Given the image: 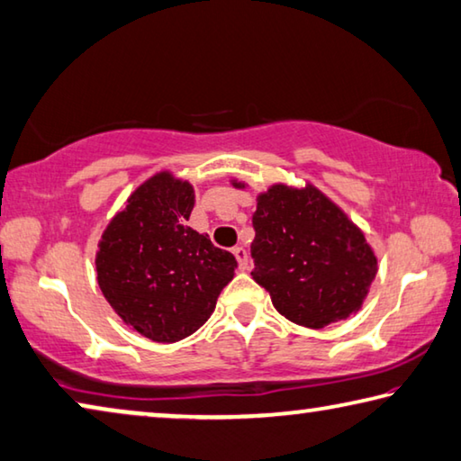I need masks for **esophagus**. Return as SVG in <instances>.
Segmentation results:
<instances>
[{"label":"esophagus","mask_w":461,"mask_h":461,"mask_svg":"<svg viewBox=\"0 0 461 461\" xmlns=\"http://www.w3.org/2000/svg\"><path fill=\"white\" fill-rule=\"evenodd\" d=\"M232 253H235L240 271H247L249 269V253H247V249L245 247H235V249H232Z\"/></svg>","instance_id":"obj_1"}]
</instances>
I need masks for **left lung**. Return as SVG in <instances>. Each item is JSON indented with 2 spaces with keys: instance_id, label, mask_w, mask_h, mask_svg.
Masks as SVG:
<instances>
[{
  "instance_id": "left-lung-1",
  "label": "left lung",
  "mask_w": 461,
  "mask_h": 461,
  "mask_svg": "<svg viewBox=\"0 0 461 461\" xmlns=\"http://www.w3.org/2000/svg\"><path fill=\"white\" fill-rule=\"evenodd\" d=\"M245 190V181L230 179ZM253 280L294 324L324 329L356 316L378 274L364 230L311 181L274 184L253 214Z\"/></svg>"
}]
</instances>
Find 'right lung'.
<instances>
[{
  "instance_id": "add662e5",
  "label": "right lung",
  "mask_w": 461,
  "mask_h": 461,
  "mask_svg": "<svg viewBox=\"0 0 461 461\" xmlns=\"http://www.w3.org/2000/svg\"><path fill=\"white\" fill-rule=\"evenodd\" d=\"M195 192L187 179L161 169L128 195L95 251L104 298L128 329L157 343L195 333L239 263L187 226Z\"/></svg>"
}]
</instances>
